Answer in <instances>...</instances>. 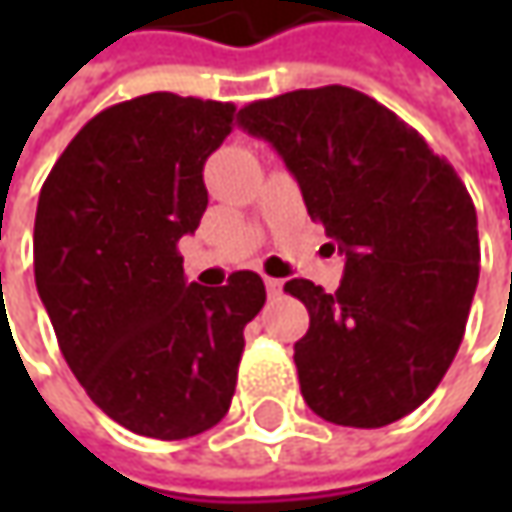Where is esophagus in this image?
Here are the masks:
<instances>
[{"mask_svg": "<svg viewBox=\"0 0 512 512\" xmlns=\"http://www.w3.org/2000/svg\"><path fill=\"white\" fill-rule=\"evenodd\" d=\"M265 287H267V296H279L282 293V279H265Z\"/></svg>", "mask_w": 512, "mask_h": 512, "instance_id": "obj_1", "label": "esophagus"}]
</instances>
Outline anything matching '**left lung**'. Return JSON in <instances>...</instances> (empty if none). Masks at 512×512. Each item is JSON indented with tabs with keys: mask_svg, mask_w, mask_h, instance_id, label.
Here are the masks:
<instances>
[{
	"mask_svg": "<svg viewBox=\"0 0 512 512\" xmlns=\"http://www.w3.org/2000/svg\"><path fill=\"white\" fill-rule=\"evenodd\" d=\"M299 182L344 256L336 293L285 290L310 327L293 362L307 407L344 427H384L439 387L479 285L476 207L453 165L376 99L344 85L290 90L239 110Z\"/></svg>",
	"mask_w": 512,
	"mask_h": 512,
	"instance_id": "8db88e82",
	"label": "left lung"
}]
</instances>
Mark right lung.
Listing matches in <instances>:
<instances>
[{
    "label": "right lung",
    "mask_w": 512,
    "mask_h": 512,
    "mask_svg": "<svg viewBox=\"0 0 512 512\" xmlns=\"http://www.w3.org/2000/svg\"><path fill=\"white\" fill-rule=\"evenodd\" d=\"M230 102L148 93L90 119L56 159L33 225L36 290L96 407L139 436L176 442L225 419L245 325L265 282H187L179 239L207 207V156Z\"/></svg>",
    "instance_id": "add662e5"
}]
</instances>
